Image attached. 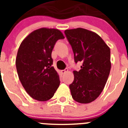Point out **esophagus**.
<instances>
[{"label": "esophagus", "instance_id": "obj_1", "mask_svg": "<svg viewBox=\"0 0 128 128\" xmlns=\"http://www.w3.org/2000/svg\"><path fill=\"white\" fill-rule=\"evenodd\" d=\"M68 68H65V69L64 70H62V73L63 74H66V72H68Z\"/></svg>", "mask_w": 128, "mask_h": 128}]
</instances>
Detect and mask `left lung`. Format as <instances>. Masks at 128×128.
<instances>
[{
    "mask_svg": "<svg viewBox=\"0 0 128 128\" xmlns=\"http://www.w3.org/2000/svg\"><path fill=\"white\" fill-rule=\"evenodd\" d=\"M74 52V62L82 63L74 70L69 85L72 98L80 103H89L99 97L104 88L111 69L110 49L95 32L82 28L65 30Z\"/></svg>",
    "mask_w": 128,
    "mask_h": 128,
    "instance_id": "left-lung-1",
    "label": "left lung"
}]
</instances>
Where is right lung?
Listing matches in <instances>:
<instances>
[{"instance_id":"1","label":"right lung","mask_w":128,"mask_h":128,"mask_svg":"<svg viewBox=\"0 0 128 128\" xmlns=\"http://www.w3.org/2000/svg\"><path fill=\"white\" fill-rule=\"evenodd\" d=\"M60 30L41 28L29 34L20 44L16 58L19 80L34 99H51L60 81L52 66L51 54L56 42L63 39Z\"/></svg>"}]
</instances>
